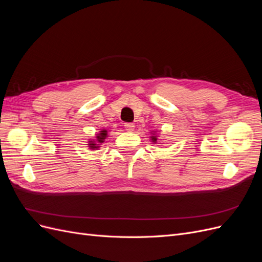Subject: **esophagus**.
I'll list each match as a JSON object with an SVG mask.
<instances>
[{"instance_id": "esophagus-1", "label": "esophagus", "mask_w": 262, "mask_h": 262, "mask_svg": "<svg viewBox=\"0 0 262 262\" xmlns=\"http://www.w3.org/2000/svg\"><path fill=\"white\" fill-rule=\"evenodd\" d=\"M124 128H125L126 131L132 132V131L134 130V124H133V123H125V124H124Z\"/></svg>"}]
</instances>
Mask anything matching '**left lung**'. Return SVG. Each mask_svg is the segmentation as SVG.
Masks as SVG:
<instances>
[{
	"instance_id": "obj_1",
	"label": "left lung",
	"mask_w": 262,
	"mask_h": 262,
	"mask_svg": "<svg viewBox=\"0 0 262 262\" xmlns=\"http://www.w3.org/2000/svg\"><path fill=\"white\" fill-rule=\"evenodd\" d=\"M156 132L157 131H150V134H152V136L149 137V140L153 142V143H157V140H158V138H157V134H156Z\"/></svg>"
}]
</instances>
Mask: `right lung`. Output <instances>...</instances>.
<instances>
[{"label": "right lung", "instance_id": "right-lung-1", "mask_svg": "<svg viewBox=\"0 0 262 262\" xmlns=\"http://www.w3.org/2000/svg\"><path fill=\"white\" fill-rule=\"evenodd\" d=\"M108 137V131L107 129H100V131L98 133L95 134L94 139H90L89 142H87V147H89L90 149L92 150H95V149H98L100 147V145L104 143L105 140L107 139Z\"/></svg>", "mask_w": 262, "mask_h": 262}]
</instances>
